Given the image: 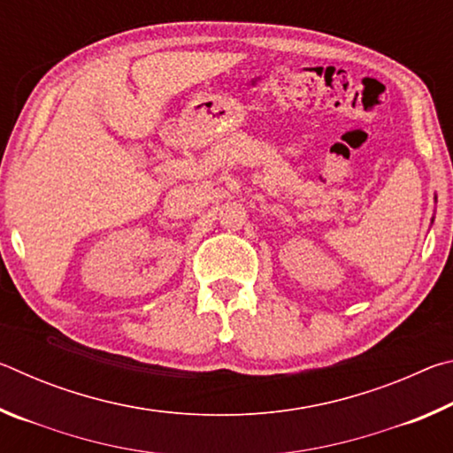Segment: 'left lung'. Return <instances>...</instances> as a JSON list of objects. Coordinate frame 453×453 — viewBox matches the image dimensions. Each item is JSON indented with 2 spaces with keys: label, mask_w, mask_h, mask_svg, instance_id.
I'll use <instances>...</instances> for the list:
<instances>
[{
  "label": "left lung",
  "mask_w": 453,
  "mask_h": 453,
  "mask_svg": "<svg viewBox=\"0 0 453 453\" xmlns=\"http://www.w3.org/2000/svg\"><path fill=\"white\" fill-rule=\"evenodd\" d=\"M432 221H434V219H432Z\"/></svg>",
  "instance_id": "8db88e82"
}]
</instances>
